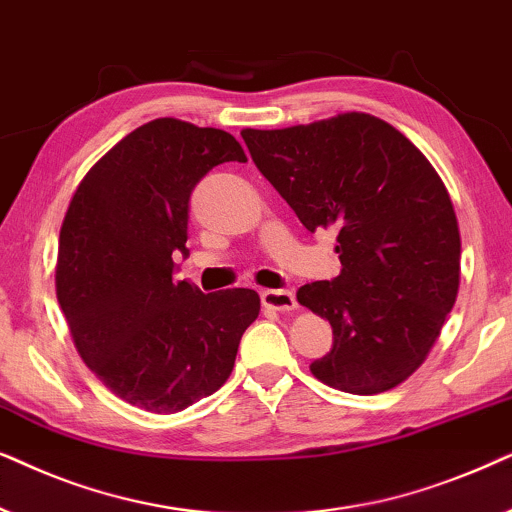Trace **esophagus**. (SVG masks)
Instances as JSON below:
<instances>
[{"label": "esophagus", "mask_w": 512, "mask_h": 512, "mask_svg": "<svg viewBox=\"0 0 512 512\" xmlns=\"http://www.w3.org/2000/svg\"><path fill=\"white\" fill-rule=\"evenodd\" d=\"M262 304L276 311H295L297 299L292 290H264L262 292Z\"/></svg>", "instance_id": "obj_1"}]
</instances>
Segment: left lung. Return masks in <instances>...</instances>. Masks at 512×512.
I'll return each mask as SVG.
<instances>
[{"instance_id": "obj_1", "label": "left lung", "mask_w": 512, "mask_h": 512, "mask_svg": "<svg viewBox=\"0 0 512 512\" xmlns=\"http://www.w3.org/2000/svg\"><path fill=\"white\" fill-rule=\"evenodd\" d=\"M241 135L299 222L337 231L339 276L297 290L335 339L313 377L356 395L403 384L459 292L461 236L440 175L403 133L363 112Z\"/></svg>"}]
</instances>
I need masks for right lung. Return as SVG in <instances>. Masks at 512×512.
<instances>
[{
    "label": "right lung",
    "instance_id": "obj_1",
    "mask_svg": "<svg viewBox=\"0 0 512 512\" xmlns=\"http://www.w3.org/2000/svg\"><path fill=\"white\" fill-rule=\"evenodd\" d=\"M224 161H248L234 135L177 119L135 128L88 170L60 229L56 290L84 363L112 393L156 414L213 395L260 313L248 288L175 281L189 196Z\"/></svg>",
    "mask_w": 512,
    "mask_h": 512
}]
</instances>
